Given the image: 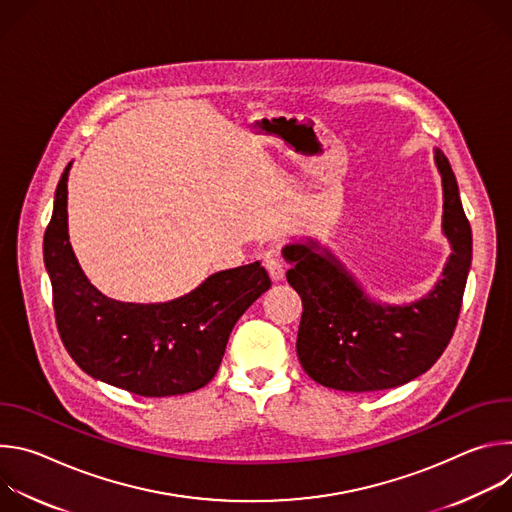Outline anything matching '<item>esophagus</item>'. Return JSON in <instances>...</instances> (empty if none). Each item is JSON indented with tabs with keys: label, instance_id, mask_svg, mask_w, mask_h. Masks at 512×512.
Here are the masks:
<instances>
[{
	"label": "esophagus",
	"instance_id": "esophagus-1",
	"mask_svg": "<svg viewBox=\"0 0 512 512\" xmlns=\"http://www.w3.org/2000/svg\"><path fill=\"white\" fill-rule=\"evenodd\" d=\"M265 267H267V273H269V277H271L273 283L283 281V277H285V267H283V263H281L277 257H267V259H265Z\"/></svg>",
	"mask_w": 512,
	"mask_h": 512
}]
</instances>
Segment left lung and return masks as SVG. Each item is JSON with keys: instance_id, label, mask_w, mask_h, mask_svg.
<instances>
[{"instance_id": "obj_1", "label": "left lung", "mask_w": 512, "mask_h": 512, "mask_svg": "<svg viewBox=\"0 0 512 512\" xmlns=\"http://www.w3.org/2000/svg\"><path fill=\"white\" fill-rule=\"evenodd\" d=\"M442 176V235L450 255L429 291L413 302L373 298L340 257L316 237L285 243V273L304 304L298 358L316 383L350 393L405 385L446 350L462 308L472 265V229L448 158L433 148Z\"/></svg>"}]
</instances>
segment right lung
Here are the masks:
<instances>
[{"label":"right lung","instance_id":"1","mask_svg":"<svg viewBox=\"0 0 512 512\" xmlns=\"http://www.w3.org/2000/svg\"><path fill=\"white\" fill-rule=\"evenodd\" d=\"M54 192L44 265L64 348L97 381L141 397H172L212 381L237 320L271 287L259 261L216 271L162 304L119 302L85 275L68 237V172Z\"/></svg>","mask_w":512,"mask_h":512}]
</instances>
